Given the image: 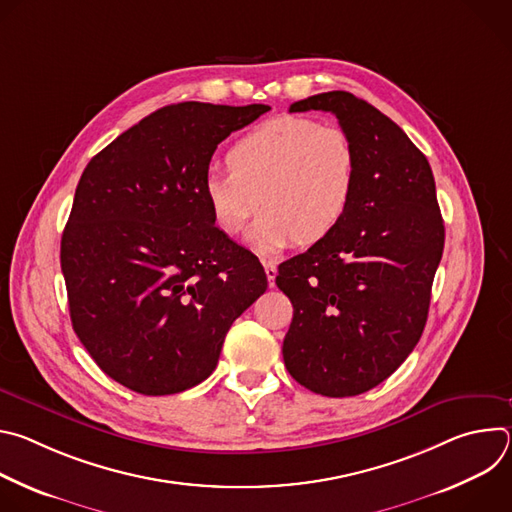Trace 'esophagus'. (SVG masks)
Here are the masks:
<instances>
[{
	"label": "esophagus",
	"instance_id": "34e87169",
	"mask_svg": "<svg viewBox=\"0 0 512 512\" xmlns=\"http://www.w3.org/2000/svg\"><path fill=\"white\" fill-rule=\"evenodd\" d=\"M263 267H265V275H267V281H269V287L275 285V275H277V267L273 261H263Z\"/></svg>",
	"mask_w": 512,
	"mask_h": 512
}]
</instances>
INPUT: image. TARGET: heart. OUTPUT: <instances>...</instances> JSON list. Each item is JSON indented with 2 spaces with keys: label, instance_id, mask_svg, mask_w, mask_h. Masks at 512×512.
I'll use <instances>...</instances> for the list:
<instances>
[{
  "label": "heart",
  "instance_id": "obj_1",
  "mask_svg": "<svg viewBox=\"0 0 512 512\" xmlns=\"http://www.w3.org/2000/svg\"><path fill=\"white\" fill-rule=\"evenodd\" d=\"M231 170L212 168L202 194L214 225L239 235L259 204L265 208L249 233L261 253L287 245H316L346 218L358 176L354 141L338 125L283 115L241 135L227 154Z\"/></svg>",
  "mask_w": 512,
  "mask_h": 512
}]
</instances>
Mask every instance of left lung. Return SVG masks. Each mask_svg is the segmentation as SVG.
<instances>
[{
	"mask_svg": "<svg viewBox=\"0 0 512 512\" xmlns=\"http://www.w3.org/2000/svg\"><path fill=\"white\" fill-rule=\"evenodd\" d=\"M302 111L336 115L358 176L342 225L279 265L275 283L294 306L283 360L306 389L352 397L391 377L419 342L446 231L429 162L395 121L346 91L289 107Z\"/></svg>",
	"mask_w": 512,
	"mask_h": 512,
	"instance_id": "obj_1",
	"label": "left lung"
}]
</instances>
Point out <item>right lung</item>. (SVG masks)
<instances>
[{
	"instance_id": "right-lung-1",
	"label": "right lung",
	"mask_w": 512,
	"mask_h": 512,
	"mask_svg": "<svg viewBox=\"0 0 512 512\" xmlns=\"http://www.w3.org/2000/svg\"><path fill=\"white\" fill-rule=\"evenodd\" d=\"M267 111L168 105L87 164L60 267L72 328L119 385L156 397L202 383L267 289L259 259L214 225L202 194L216 145Z\"/></svg>"
}]
</instances>
